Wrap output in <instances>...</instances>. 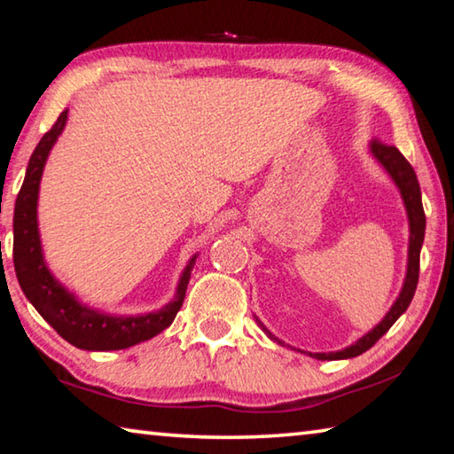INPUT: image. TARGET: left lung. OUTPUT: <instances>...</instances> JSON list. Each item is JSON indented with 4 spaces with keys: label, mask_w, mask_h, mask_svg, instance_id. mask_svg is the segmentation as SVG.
<instances>
[{
    "label": "left lung",
    "mask_w": 454,
    "mask_h": 454,
    "mask_svg": "<svg viewBox=\"0 0 454 454\" xmlns=\"http://www.w3.org/2000/svg\"><path fill=\"white\" fill-rule=\"evenodd\" d=\"M371 152L372 156L379 160L382 164L384 170L388 172L390 178L396 184L398 192H401L404 208H406V216H409V228H411V236H409V262H406V276H404V284L401 294H398L396 302L390 306V310L387 312L379 325H376L371 333H366L363 338H358L355 344L350 347L336 350V352H309V356L318 358V360H342V358H352L366 352L371 347H374V342L387 333V330L395 325L398 317L409 309V304L414 296V290H417L419 284V268H420V248L422 242H425V228H427V218H425V210H422V200H420V186L417 180V174H414L412 166L406 162V158L398 152L395 145H387L379 140L371 142ZM258 325L262 326L264 333L276 340L278 344H284L278 340L270 330H268L262 322L258 320ZM304 352V350H301Z\"/></svg>",
    "instance_id": "left-lung-1"
}]
</instances>
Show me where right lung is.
<instances>
[{
  "label": "right lung",
  "mask_w": 454,
  "mask_h": 454,
  "mask_svg": "<svg viewBox=\"0 0 454 454\" xmlns=\"http://www.w3.org/2000/svg\"><path fill=\"white\" fill-rule=\"evenodd\" d=\"M67 110L59 114L56 124L45 132L40 144L29 158L24 184L15 200L13 212V266L21 290L34 309L56 333L82 350H121L137 342L150 340L174 322L182 309L184 296L190 282V272L196 264V256L190 258L188 266L180 276L178 288L172 302L160 310L137 317H112L82 304L72 292H67L53 278L45 266L40 230H37V194L43 174L45 160L56 144L58 136L64 132Z\"/></svg>",
  "instance_id": "obj_1"
}]
</instances>
